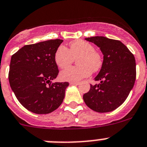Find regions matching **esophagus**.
<instances>
[{"label":"esophagus","mask_w":147,"mask_h":147,"mask_svg":"<svg viewBox=\"0 0 147 147\" xmlns=\"http://www.w3.org/2000/svg\"><path fill=\"white\" fill-rule=\"evenodd\" d=\"M69 84L71 85H78V84H79V82H76V81H71V82H69Z\"/></svg>","instance_id":"34e87169"}]
</instances>
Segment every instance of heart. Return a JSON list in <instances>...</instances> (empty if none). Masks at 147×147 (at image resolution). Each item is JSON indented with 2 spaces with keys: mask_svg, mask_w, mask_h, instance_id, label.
I'll return each mask as SVG.
<instances>
[{
  "mask_svg": "<svg viewBox=\"0 0 147 147\" xmlns=\"http://www.w3.org/2000/svg\"><path fill=\"white\" fill-rule=\"evenodd\" d=\"M78 66H70L63 70L60 74V79L67 81H78L84 78L90 76L92 71H97L102 66V56L100 53L94 50L91 43L84 40L71 42L68 49L60 45L55 55V61L59 68L63 69L77 58Z\"/></svg>",
  "mask_w": 147,
  "mask_h": 147,
  "instance_id": "heart-1",
  "label": "heart"
}]
</instances>
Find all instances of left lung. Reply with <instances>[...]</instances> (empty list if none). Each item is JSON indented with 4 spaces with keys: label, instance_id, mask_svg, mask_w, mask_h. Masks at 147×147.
Returning <instances> with one entry per match:
<instances>
[{
    "label": "left lung",
    "instance_id": "left-lung-1",
    "mask_svg": "<svg viewBox=\"0 0 147 147\" xmlns=\"http://www.w3.org/2000/svg\"><path fill=\"white\" fill-rule=\"evenodd\" d=\"M94 43L103 54V63L95 78L98 84H90L89 92L83 96L85 104L98 113L117 109L125 102L134 87L136 63L134 55L119 40L105 36L86 38Z\"/></svg>",
    "mask_w": 147,
    "mask_h": 147
}]
</instances>
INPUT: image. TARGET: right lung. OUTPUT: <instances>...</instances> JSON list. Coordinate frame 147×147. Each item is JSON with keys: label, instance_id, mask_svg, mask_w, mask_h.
<instances>
[{"label": "right lung", "instance_id": "obj_1", "mask_svg": "<svg viewBox=\"0 0 147 147\" xmlns=\"http://www.w3.org/2000/svg\"><path fill=\"white\" fill-rule=\"evenodd\" d=\"M62 39L27 45L11 57L9 81L17 99L26 109L38 114L55 111L62 104L68 82H55L59 73L55 63Z\"/></svg>", "mask_w": 147, "mask_h": 147}]
</instances>
